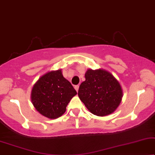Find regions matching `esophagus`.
<instances>
[{"label": "esophagus", "mask_w": 155, "mask_h": 155, "mask_svg": "<svg viewBox=\"0 0 155 155\" xmlns=\"http://www.w3.org/2000/svg\"><path fill=\"white\" fill-rule=\"evenodd\" d=\"M79 85H76L75 86H74V88H75L76 91H78V90H79Z\"/></svg>", "instance_id": "1"}]
</instances>
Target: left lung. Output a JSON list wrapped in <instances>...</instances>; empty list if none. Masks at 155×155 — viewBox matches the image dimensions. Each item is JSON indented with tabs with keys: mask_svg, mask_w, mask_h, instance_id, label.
<instances>
[{
	"mask_svg": "<svg viewBox=\"0 0 155 155\" xmlns=\"http://www.w3.org/2000/svg\"><path fill=\"white\" fill-rule=\"evenodd\" d=\"M85 78L78 95L88 110L98 116L114 112L123 97L122 88L114 76L103 69H88Z\"/></svg>",
	"mask_w": 155,
	"mask_h": 155,
	"instance_id": "obj_1",
	"label": "left lung"
}]
</instances>
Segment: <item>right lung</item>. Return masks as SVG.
Instances as JSON below:
<instances>
[{"label":"right lung","instance_id":"right-lung-1","mask_svg":"<svg viewBox=\"0 0 155 155\" xmlns=\"http://www.w3.org/2000/svg\"><path fill=\"white\" fill-rule=\"evenodd\" d=\"M76 94L59 69L48 72L39 79L32 88L31 101L40 114L55 119L65 113L70 100Z\"/></svg>","mask_w":155,"mask_h":155}]
</instances>
